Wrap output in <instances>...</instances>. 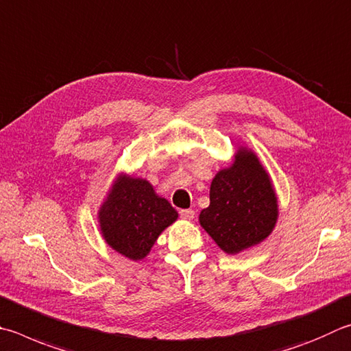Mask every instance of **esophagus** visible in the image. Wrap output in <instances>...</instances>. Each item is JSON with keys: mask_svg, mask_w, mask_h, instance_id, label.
I'll list each match as a JSON object with an SVG mask.
<instances>
[{"mask_svg": "<svg viewBox=\"0 0 351 351\" xmlns=\"http://www.w3.org/2000/svg\"><path fill=\"white\" fill-rule=\"evenodd\" d=\"M180 215H181V218L186 221H192L195 218V212L192 208H184V210H181Z\"/></svg>", "mask_w": 351, "mask_h": 351, "instance_id": "1", "label": "esophagus"}]
</instances>
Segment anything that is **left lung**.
Instances as JSON below:
<instances>
[{"mask_svg":"<svg viewBox=\"0 0 351 351\" xmlns=\"http://www.w3.org/2000/svg\"><path fill=\"white\" fill-rule=\"evenodd\" d=\"M279 216L269 171L253 150L239 145L233 162L215 175L210 206L199 224L222 252L238 254L267 239Z\"/></svg>","mask_w":351,"mask_h":351,"instance_id":"left-lung-1","label":"left lung"}]
</instances>
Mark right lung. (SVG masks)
Segmentation results:
<instances>
[{
    "mask_svg": "<svg viewBox=\"0 0 351 351\" xmlns=\"http://www.w3.org/2000/svg\"><path fill=\"white\" fill-rule=\"evenodd\" d=\"M178 219V212L144 178L119 175L98 210L107 245L132 261L150 253L158 237Z\"/></svg>",
    "mask_w": 351,
    "mask_h": 351,
    "instance_id": "right-lung-1",
    "label": "right lung"
}]
</instances>
